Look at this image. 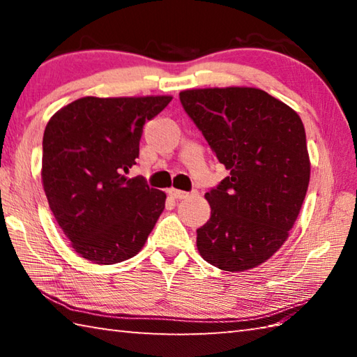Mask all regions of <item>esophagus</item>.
<instances>
[{
	"mask_svg": "<svg viewBox=\"0 0 357 357\" xmlns=\"http://www.w3.org/2000/svg\"><path fill=\"white\" fill-rule=\"evenodd\" d=\"M168 193H170L173 198H176V200H184V198H187V197L190 195V192L179 190V189H170V190H168Z\"/></svg>",
	"mask_w": 357,
	"mask_h": 357,
	"instance_id": "34e87169",
	"label": "esophagus"
}]
</instances>
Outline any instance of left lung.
Returning a JSON list of instances; mask_svg holds the SVG:
<instances>
[{
  "label": "left lung",
  "instance_id": "1",
  "mask_svg": "<svg viewBox=\"0 0 357 357\" xmlns=\"http://www.w3.org/2000/svg\"><path fill=\"white\" fill-rule=\"evenodd\" d=\"M185 113L229 170L206 192L211 217L197 229L204 261L229 273L257 268L288 239L310 181L304 124L263 89H185Z\"/></svg>",
  "mask_w": 357,
  "mask_h": 357
}]
</instances>
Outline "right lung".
<instances>
[{
  "label": "right lung",
  "instance_id": "obj_1",
  "mask_svg": "<svg viewBox=\"0 0 357 357\" xmlns=\"http://www.w3.org/2000/svg\"><path fill=\"white\" fill-rule=\"evenodd\" d=\"M172 99L88 96L47 123L42 184L59 228L80 257L114 264L135 257L146 243L167 195L128 173L137 164L144 123Z\"/></svg>",
  "mask_w": 357,
  "mask_h": 357
}]
</instances>
